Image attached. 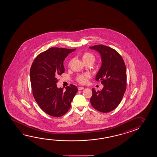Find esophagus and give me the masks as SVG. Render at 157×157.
Masks as SVG:
<instances>
[{
  "label": "esophagus",
  "instance_id": "obj_1",
  "mask_svg": "<svg viewBox=\"0 0 157 157\" xmlns=\"http://www.w3.org/2000/svg\"><path fill=\"white\" fill-rule=\"evenodd\" d=\"M85 89V88L83 87H78V90H84Z\"/></svg>",
  "mask_w": 157,
  "mask_h": 157
}]
</instances>
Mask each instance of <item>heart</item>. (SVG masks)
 Returning a JSON list of instances; mask_svg holds the SVG:
<instances>
[{
    "label": "heart",
    "instance_id": "heart-1",
    "mask_svg": "<svg viewBox=\"0 0 157 157\" xmlns=\"http://www.w3.org/2000/svg\"><path fill=\"white\" fill-rule=\"evenodd\" d=\"M81 58L85 63H92L93 64L95 60V56L88 52H86L81 56ZM89 75L88 74L79 75L76 77V80L81 83H85L87 81Z\"/></svg>",
    "mask_w": 157,
    "mask_h": 157
}]
</instances>
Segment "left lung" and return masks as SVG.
Returning a JSON list of instances; mask_svg holds the SVG:
<instances>
[{
	"instance_id": "left-lung-1",
	"label": "left lung",
	"mask_w": 157,
	"mask_h": 157,
	"mask_svg": "<svg viewBox=\"0 0 157 157\" xmlns=\"http://www.w3.org/2000/svg\"><path fill=\"white\" fill-rule=\"evenodd\" d=\"M90 48L98 52L101 56V67L96 80H101L104 85L101 90L92 88L90 103L99 112L108 113L119 105L126 89L125 63L118 52L108 46L94 45Z\"/></svg>"
}]
</instances>
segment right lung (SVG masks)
<instances>
[{"instance_id": "right-lung-1", "label": "right lung", "mask_w": 157, "mask_h": 157, "mask_svg": "<svg viewBox=\"0 0 157 157\" xmlns=\"http://www.w3.org/2000/svg\"><path fill=\"white\" fill-rule=\"evenodd\" d=\"M76 49L51 48L37 56L30 69V80L34 98L43 111L54 117L65 114L77 93L76 86L66 90L56 86L58 77L65 71L64 60Z\"/></svg>"}]
</instances>
